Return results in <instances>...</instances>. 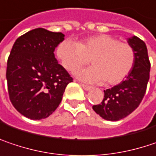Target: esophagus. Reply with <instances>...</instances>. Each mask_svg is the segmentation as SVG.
I'll list each match as a JSON object with an SVG mask.
<instances>
[{"label": "esophagus", "mask_w": 156, "mask_h": 156, "mask_svg": "<svg viewBox=\"0 0 156 156\" xmlns=\"http://www.w3.org/2000/svg\"><path fill=\"white\" fill-rule=\"evenodd\" d=\"M81 87L84 88V90H86V91H89V90H91L92 89V87H89V86H87V85H84V84H81Z\"/></svg>", "instance_id": "esophagus-1"}]
</instances>
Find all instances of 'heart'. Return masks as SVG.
I'll use <instances>...</instances> for the list:
<instances>
[{
	"label": "heart",
	"mask_w": 156,
	"mask_h": 156,
	"mask_svg": "<svg viewBox=\"0 0 156 156\" xmlns=\"http://www.w3.org/2000/svg\"><path fill=\"white\" fill-rule=\"evenodd\" d=\"M57 57L65 69L75 72L81 67L92 63L91 68L77 72L80 80L88 83L116 85L126 78L135 63L133 48L110 35H97L82 42L66 40L57 47Z\"/></svg>",
	"instance_id": "heart-1"
}]
</instances>
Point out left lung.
<instances>
[{
    "instance_id": "1",
    "label": "left lung",
    "mask_w": 156,
    "mask_h": 156,
    "mask_svg": "<svg viewBox=\"0 0 156 156\" xmlns=\"http://www.w3.org/2000/svg\"><path fill=\"white\" fill-rule=\"evenodd\" d=\"M127 41L134 50L133 69L119 85L105 90L102 103L93 106V110L106 120L117 121L129 115L140 105L147 90L150 72L147 45L137 36Z\"/></svg>"
}]
</instances>
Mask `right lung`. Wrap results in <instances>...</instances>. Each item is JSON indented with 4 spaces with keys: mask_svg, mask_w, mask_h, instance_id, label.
Here are the masks:
<instances>
[{
    "mask_svg": "<svg viewBox=\"0 0 156 156\" xmlns=\"http://www.w3.org/2000/svg\"><path fill=\"white\" fill-rule=\"evenodd\" d=\"M62 33L36 28L20 36L7 62L8 91L15 109L31 120L49 117L72 78L54 56Z\"/></svg>",
    "mask_w": 156,
    "mask_h": 156,
    "instance_id": "right-lung-1",
    "label": "right lung"
}]
</instances>
